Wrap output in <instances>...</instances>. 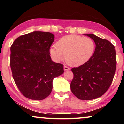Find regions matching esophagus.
I'll list each match as a JSON object with an SVG mask.
<instances>
[{
  "label": "esophagus",
  "mask_w": 124,
  "mask_h": 124,
  "mask_svg": "<svg viewBox=\"0 0 124 124\" xmlns=\"http://www.w3.org/2000/svg\"><path fill=\"white\" fill-rule=\"evenodd\" d=\"M63 69L65 70H69V69H70V68H68V67L66 66H63Z\"/></svg>",
  "instance_id": "obj_1"
}]
</instances>
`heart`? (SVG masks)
<instances>
[{"label":"heart","mask_w":124,"mask_h":124,"mask_svg":"<svg viewBox=\"0 0 124 124\" xmlns=\"http://www.w3.org/2000/svg\"><path fill=\"white\" fill-rule=\"evenodd\" d=\"M95 49L94 42L89 37L69 35L61 38L56 46L50 48V53L56 61H65L72 66H80L90 60Z\"/></svg>","instance_id":"b5f03b06"}]
</instances>
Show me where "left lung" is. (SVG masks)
Masks as SVG:
<instances>
[{
	"mask_svg": "<svg viewBox=\"0 0 124 124\" xmlns=\"http://www.w3.org/2000/svg\"><path fill=\"white\" fill-rule=\"evenodd\" d=\"M96 44V49L90 60L83 65L73 68L72 92L78 99L89 100L99 98L111 85L116 70L115 47L107 39L94 34H86Z\"/></svg>",
	"mask_w": 124,
	"mask_h": 124,
	"instance_id": "8db88e82",
	"label": "left lung"
}]
</instances>
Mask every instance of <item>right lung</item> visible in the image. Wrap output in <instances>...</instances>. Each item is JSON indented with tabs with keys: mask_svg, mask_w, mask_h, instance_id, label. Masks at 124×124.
<instances>
[{
	"mask_svg": "<svg viewBox=\"0 0 124 124\" xmlns=\"http://www.w3.org/2000/svg\"><path fill=\"white\" fill-rule=\"evenodd\" d=\"M50 32L34 31L21 35L10 47L12 76L25 97L41 100L50 94L54 78L63 73V65L51 59L49 49L54 41Z\"/></svg>",
	"mask_w": 124,
	"mask_h": 124,
	"instance_id": "obj_1",
	"label": "right lung"
}]
</instances>
